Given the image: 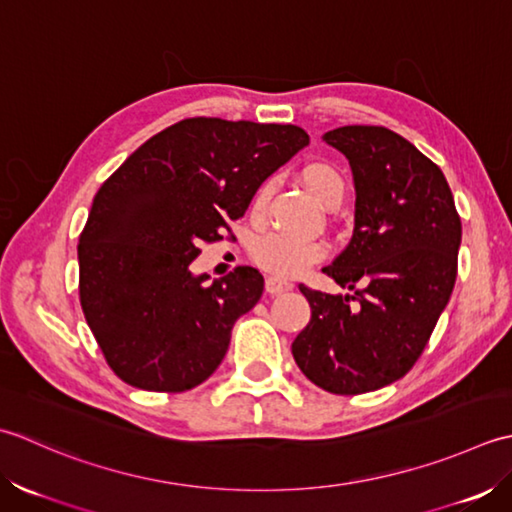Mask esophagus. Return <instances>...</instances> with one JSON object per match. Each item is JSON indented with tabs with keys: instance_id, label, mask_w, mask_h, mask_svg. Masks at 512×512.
<instances>
[{
	"instance_id": "34e87169",
	"label": "esophagus",
	"mask_w": 512,
	"mask_h": 512,
	"mask_svg": "<svg viewBox=\"0 0 512 512\" xmlns=\"http://www.w3.org/2000/svg\"><path fill=\"white\" fill-rule=\"evenodd\" d=\"M265 289H267V294L276 296V294H283V291H289V289H291V283H289V280H280V278H276V276H269V278L265 280Z\"/></svg>"
}]
</instances>
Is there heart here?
I'll return each instance as SVG.
<instances>
[{"mask_svg":"<svg viewBox=\"0 0 512 512\" xmlns=\"http://www.w3.org/2000/svg\"><path fill=\"white\" fill-rule=\"evenodd\" d=\"M302 181H305L309 190L318 196V201H322L325 205H331L336 201L342 203L344 190H347V183H344L342 174L333 168L331 163H325V161L305 165V170H302ZM271 185H274L271 181L260 183V187L254 194L252 212L256 216L265 212L269 194H271ZM252 256L260 267L269 271L271 276L291 278V276L302 274V271L325 258L327 245L314 241V238H296V236L271 232V234L260 236L254 243Z\"/></svg>","mask_w":512,"mask_h":512,"instance_id":"1","label":"heart"}]
</instances>
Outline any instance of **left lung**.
Wrapping results in <instances>:
<instances>
[{"label": "left lung", "instance_id": "left-lung-1", "mask_svg": "<svg viewBox=\"0 0 512 512\" xmlns=\"http://www.w3.org/2000/svg\"><path fill=\"white\" fill-rule=\"evenodd\" d=\"M322 141L347 156L356 187L351 241L322 271L353 294L298 285L311 320L291 353L316 387L358 395L420 358L451 298L462 223L442 170L400 134L344 125Z\"/></svg>", "mask_w": 512, "mask_h": 512}]
</instances>
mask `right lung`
<instances>
[{"instance_id":"1","label":"right lung","mask_w":512,"mask_h":512,"mask_svg":"<svg viewBox=\"0 0 512 512\" xmlns=\"http://www.w3.org/2000/svg\"><path fill=\"white\" fill-rule=\"evenodd\" d=\"M307 143L298 125L183 119L101 185L77 247L79 298L123 382L181 393L223 362L234 322L263 296V276L238 267L210 283L192 263Z\"/></svg>"}]
</instances>
